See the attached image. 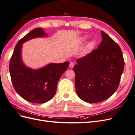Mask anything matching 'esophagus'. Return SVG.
<instances>
[{
    "instance_id": "obj_1",
    "label": "esophagus",
    "mask_w": 135,
    "mask_h": 135,
    "mask_svg": "<svg viewBox=\"0 0 135 135\" xmlns=\"http://www.w3.org/2000/svg\"><path fill=\"white\" fill-rule=\"evenodd\" d=\"M74 63H73V62H70V64H69V66H70V68H73V67H74Z\"/></svg>"
}]
</instances>
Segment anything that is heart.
<instances>
[{
    "label": "heart",
    "mask_w": 135,
    "mask_h": 135,
    "mask_svg": "<svg viewBox=\"0 0 135 135\" xmlns=\"http://www.w3.org/2000/svg\"><path fill=\"white\" fill-rule=\"evenodd\" d=\"M86 38H87V36H83V37L81 38V40H82V41H84V40L86 39ZM93 46H94V42L93 41H91V42H89V44H88L87 47H88V48H91Z\"/></svg>",
    "instance_id": "b5f03b06"
}]
</instances>
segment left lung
Instances as JSON below:
<instances>
[{
	"label": "left lung",
	"mask_w": 135,
	"mask_h": 135,
	"mask_svg": "<svg viewBox=\"0 0 135 135\" xmlns=\"http://www.w3.org/2000/svg\"><path fill=\"white\" fill-rule=\"evenodd\" d=\"M101 32L103 40L97 49L78 59L73 68L76 94L88 103H100L113 95L124 70L120 47L105 32Z\"/></svg>",
	"instance_id": "1"
}]
</instances>
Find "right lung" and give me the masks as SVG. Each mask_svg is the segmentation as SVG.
Wrapping results in <instances>:
<instances>
[{
  "instance_id": "obj_1",
  "label": "right lung",
  "mask_w": 135,
  "mask_h": 135,
  "mask_svg": "<svg viewBox=\"0 0 135 135\" xmlns=\"http://www.w3.org/2000/svg\"><path fill=\"white\" fill-rule=\"evenodd\" d=\"M46 36L47 34L40 27L28 32L16 44L9 62L10 75L15 91L23 99L33 103H44L54 97L60 77L70 63H51L38 69H32L24 64L21 57L22 44Z\"/></svg>"
}]
</instances>
